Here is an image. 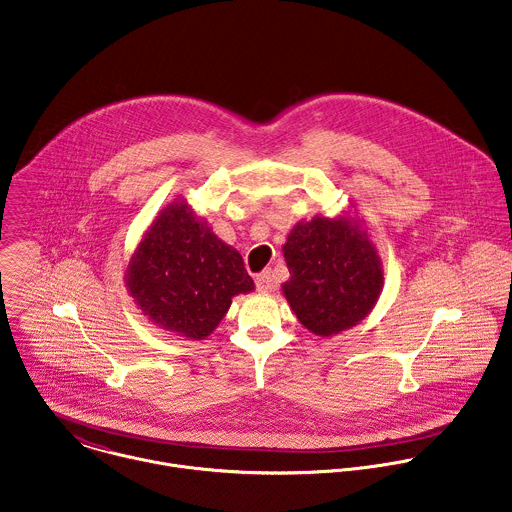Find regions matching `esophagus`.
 <instances>
[{
	"mask_svg": "<svg viewBox=\"0 0 512 512\" xmlns=\"http://www.w3.org/2000/svg\"><path fill=\"white\" fill-rule=\"evenodd\" d=\"M255 285H257V291H261V293H269V291H273V279H271V273H269V271L259 273V275H257V279H255Z\"/></svg>",
	"mask_w": 512,
	"mask_h": 512,
	"instance_id": "esophagus-1",
	"label": "esophagus"
}]
</instances>
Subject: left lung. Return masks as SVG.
Listing matches in <instances>:
<instances>
[{"label":"left lung","instance_id":"8db88e82","mask_svg":"<svg viewBox=\"0 0 512 512\" xmlns=\"http://www.w3.org/2000/svg\"><path fill=\"white\" fill-rule=\"evenodd\" d=\"M289 281L283 295L299 323L319 337L359 325L383 291L379 251L351 213L299 221L283 245Z\"/></svg>","mask_w":512,"mask_h":512}]
</instances>
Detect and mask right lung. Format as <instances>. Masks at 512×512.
Masks as SVG:
<instances>
[{
  "mask_svg": "<svg viewBox=\"0 0 512 512\" xmlns=\"http://www.w3.org/2000/svg\"><path fill=\"white\" fill-rule=\"evenodd\" d=\"M137 309L157 327L201 341L235 295L255 289L237 249L221 241L185 199H173L147 227L125 269Z\"/></svg>",
  "mask_w": 512,
  "mask_h": 512,
  "instance_id": "add662e5",
  "label": "right lung"
}]
</instances>
